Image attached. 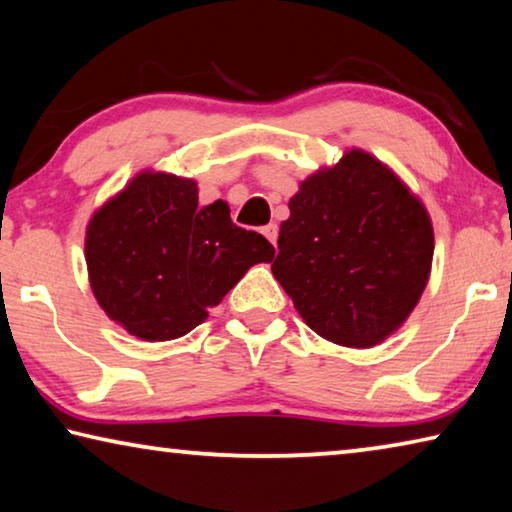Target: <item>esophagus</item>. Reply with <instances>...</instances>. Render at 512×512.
<instances>
[{
    "label": "esophagus",
    "instance_id": "esophagus-1",
    "mask_svg": "<svg viewBox=\"0 0 512 512\" xmlns=\"http://www.w3.org/2000/svg\"><path fill=\"white\" fill-rule=\"evenodd\" d=\"M262 232H264V237L275 246V241H277V225L275 223H268L266 228H262Z\"/></svg>",
    "mask_w": 512,
    "mask_h": 512
}]
</instances>
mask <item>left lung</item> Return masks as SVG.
<instances>
[{
    "label": "left lung",
    "mask_w": 512,
    "mask_h": 512,
    "mask_svg": "<svg viewBox=\"0 0 512 512\" xmlns=\"http://www.w3.org/2000/svg\"><path fill=\"white\" fill-rule=\"evenodd\" d=\"M280 225L275 280L318 336L372 348L400 329L431 275L427 207L363 149L302 180Z\"/></svg>",
    "instance_id": "left-lung-1"
}]
</instances>
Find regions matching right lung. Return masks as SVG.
Wrapping results in <instances>:
<instances>
[{"label":"right lung","mask_w":512,"mask_h":512,"mask_svg":"<svg viewBox=\"0 0 512 512\" xmlns=\"http://www.w3.org/2000/svg\"><path fill=\"white\" fill-rule=\"evenodd\" d=\"M275 248L230 219L225 201L198 205L194 178L144 169L94 210L85 264L99 307L142 341H171L210 316L250 266Z\"/></svg>","instance_id":"right-lung-1"}]
</instances>
